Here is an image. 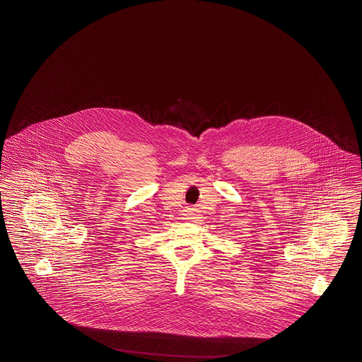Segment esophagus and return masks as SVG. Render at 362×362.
Segmentation results:
<instances>
[{"mask_svg":"<svg viewBox=\"0 0 362 362\" xmlns=\"http://www.w3.org/2000/svg\"><path fill=\"white\" fill-rule=\"evenodd\" d=\"M185 216H186V218H191V216H192V211H191V210H187Z\"/></svg>","mask_w":362,"mask_h":362,"instance_id":"esophagus-1","label":"esophagus"}]
</instances>
